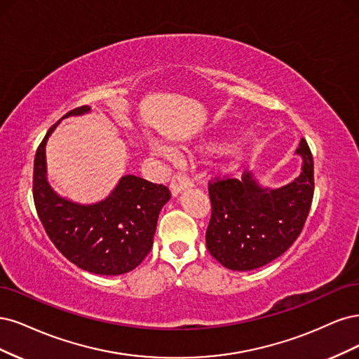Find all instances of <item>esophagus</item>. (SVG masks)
<instances>
[{
	"label": "esophagus",
	"mask_w": 359,
	"mask_h": 359,
	"mask_svg": "<svg viewBox=\"0 0 359 359\" xmlns=\"http://www.w3.org/2000/svg\"><path fill=\"white\" fill-rule=\"evenodd\" d=\"M192 187V180L189 177H187L184 175H175L170 182V191L172 194V196H177L182 191L188 189Z\"/></svg>",
	"instance_id": "34e87169"
}]
</instances>
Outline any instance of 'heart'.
Segmentation results:
<instances>
[{"mask_svg":"<svg viewBox=\"0 0 359 359\" xmlns=\"http://www.w3.org/2000/svg\"><path fill=\"white\" fill-rule=\"evenodd\" d=\"M149 147H150V150H152L154 155H156L159 158H164L167 161H175L176 156H177V152L175 149L168 147V146L159 143V142H150Z\"/></svg>","mask_w":359,"mask_h":359,"instance_id":"obj_1","label":"heart"}]
</instances>
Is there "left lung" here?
<instances>
[{"instance_id": "left-lung-1", "label": "left lung", "mask_w": 359, "mask_h": 359, "mask_svg": "<svg viewBox=\"0 0 359 359\" xmlns=\"http://www.w3.org/2000/svg\"><path fill=\"white\" fill-rule=\"evenodd\" d=\"M299 176L277 189L264 188L250 171L241 179L209 184L212 217L205 245L212 257L234 271H249L279 258L302 233L313 200V158L302 138Z\"/></svg>"}]
</instances>
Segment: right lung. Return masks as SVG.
<instances>
[{
    "label": "right lung",
    "mask_w": 359,
    "mask_h": 359,
    "mask_svg": "<svg viewBox=\"0 0 359 359\" xmlns=\"http://www.w3.org/2000/svg\"><path fill=\"white\" fill-rule=\"evenodd\" d=\"M89 111V106L77 107L62 119ZM62 119L50 126L34 159L32 195L40 221L56 249L77 267L102 276L128 273L152 249L159 212L171 194L164 184L126 175L94 204L57 195L48 180L46 144Z\"/></svg>",
    "instance_id": "1"
}]
</instances>
